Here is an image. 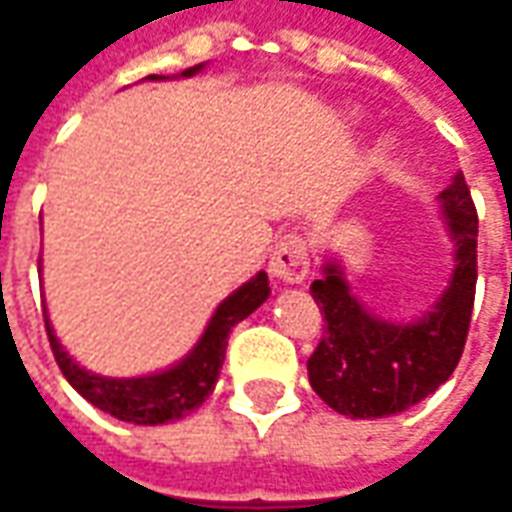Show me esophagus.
Returning a JSON list of instances; mask_svg holds the SVG:
<instances>
[{"label": "esophagus", "mask_w": 512, "mask_h": 512, "mask_svg": "<svg viewBox=\"0 0 512 512\" xmlns=\"http://www.w3.org/2000/svg\"><path fill=\"white\" fill-rule=\"evenodd\" d=\"M268 271H271V277L285 285H301L310 274L307 238L299 233H288L285 238H279L271 252V260H268Z\"/></svg>", "instance_id": "1"}]
</instances>
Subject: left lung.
<instances>
[{"label":"left lung","instance_id":"1","mask_svg":"<svg viewBox=\"0 0 512 512\" xmlns=\"http://www.w3.org/2000/svg\"><path fill=\"white\" fill-rule=\"evenodd\" d=\"M439 202L455 246V268L441 299L419 321L389 323L367 312L334 260L312 282V299L326 326L307 370L312 389L337 414H400L436 392L461 362L477 285V211L463 172L441 191Z\"/></svg>","mask_w":512,"mask_h":512}]
</instances>
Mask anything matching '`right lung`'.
<instances>
[{
    "instance_id": "obj_1",
    "label": "right lung",
    "mask_w": 512,
    "mask_h": 512,
    "mask_svg": "<svg viewBox=\"0 0 512 512\" xmlns=\"http://www.w3.org/2000/svg\"><path fill=\"white\" fill-rule=\"evenodd\" d=\"M200 68L202 65H194L180 76H194ZM147 79H164V76L153 73ZM268 293H271V288H268L266 271H260L216 307L213 318L202 332L200 343L194 345L178 365L153 373V376L139 378H106L84 370L60 345L46 312H43V321H46V334H49L51 351H54L62 376L68 378V384L84 400H90L95 408H101V411L123 419V422L164 425L172 419L186 417L189 411L205 403V397L213 392L219 370L224 365L227 337L233 332V326L244 321L246 315H252L268 299Z\"/></svg>"
}]
</instances>
